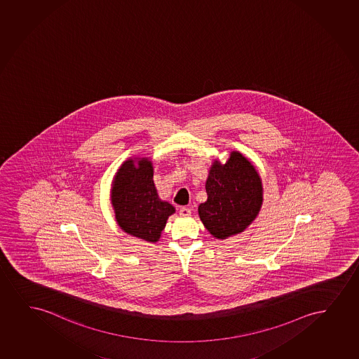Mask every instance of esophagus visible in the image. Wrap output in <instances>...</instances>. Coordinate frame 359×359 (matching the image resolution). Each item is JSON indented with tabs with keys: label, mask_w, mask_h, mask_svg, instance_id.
<instances>
[{
	"label": "esophagus",
	"mask_w": 359,
	"mask_h": 359,
	"mask_svg": "<svg viewBox=\"0 0 359 359\" xmlns=\"http://www.w3.org/2000/svg\"><path fill=\"white\" fill-rule=\"evenodd\" d=\"M180 215L184 217V218L190 217V215H191V210H190V208H187V207H182V208H180Z\"/></svg>",
	"instance_id": "1"
}]
</instances>
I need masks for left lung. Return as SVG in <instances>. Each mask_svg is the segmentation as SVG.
Returning <instances> with one entry per match:
<instances>
[{
	"instance_id": "left-lung-1",
	"label": "left lung",
	"mask_w": 359,
	"mask_h": 359,
	"mask_svg": "<svg viewBox=\"0 0 359 359\" xmlns=\"http://www.w3.org/2000/svg\"><path fill=\"white\" fill-rule=\"evenodd\" d=\"M205 191L208 198L198 205V215L205 228L218 240L245 231L263 205L261 175L238 151H231L225 163L218 158L213 161Z\"/></svg>"
}]
</instances>
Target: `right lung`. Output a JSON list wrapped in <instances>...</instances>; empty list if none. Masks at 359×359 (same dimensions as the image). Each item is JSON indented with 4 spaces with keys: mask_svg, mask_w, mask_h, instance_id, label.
Instances as JSON below:
<instances>
[{
    "mask_svg": "<svg viewBox=\"0 0 359 359\" xmlns=\"http://www.w3.org/2000/svg\"><path fill=\"white\" fill-rule=\"evenodd\" d=\"M116 220L121 230L147 243L159 241L175 208L159 198L154 182V164L147 157H130L121 164L111 187Z\"/></svg>",
    "mask_w": 359,
    "mask_h": 359,
    "instance_id": "right-lung-1",
    "label": "right lung"
}]
</instances>
